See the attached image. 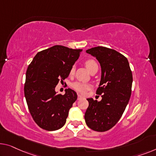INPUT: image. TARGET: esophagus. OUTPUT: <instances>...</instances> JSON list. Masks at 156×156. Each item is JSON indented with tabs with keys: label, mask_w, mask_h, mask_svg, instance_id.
I'll use <instances>...</instances> for the list:
<instances>
[{
	"label": "esophagus",
	"mask_w": 156,
	"mask_h": 156,
	"mask_svg": "<svg viewBox=\"0 0 156 156\" xmlns=\"http://www.w3.org/2000/svg\"><path fill=\"white\" fill-rule=\"evenodd\" d=\"M83 98V97L81 96L80 94H78V100H80V99H81Z\"/></svg>",
	"instance_id": "esophagus-1"
}]
</instances>
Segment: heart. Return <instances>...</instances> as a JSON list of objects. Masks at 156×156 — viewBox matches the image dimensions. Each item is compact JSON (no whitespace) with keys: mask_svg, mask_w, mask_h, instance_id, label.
Here are the masks:
<instances>
[{"mask_svg":"<svg viewBox=\"0 0 156 156\" xmlns=\"http://www.w3.org/2000/svg\"><path fill=\"white\" fill-rule=\"evenodd\" d=\"M85 66L87 68L88 70L91 71L94 67L98 66V65H97V62H95L94 59H87V61L85 62ZM74 71H75V68H74V66H72L70 69V71H69V73L72 75V74L74 73ZM71 87L75 91L80 93V94H85L86 92H87V90H89L90 89V87H91L90 85L87 84V83L78 82V81H76V82L72 83Z\"/></svg>","mask_w":156,"mask_h":156,"instance_id":"b5f03b06","label":"heart"}]
</instances>
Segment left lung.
I'll return each instance as SVG.
<instances>
[{"label": "left lung", "mask_w": 156, "mask_h": 156, "mask_svg": "<svg viewBox=\"0 0 156 156\" xmlns=\"http://www.w3.org/2000/svg\"><path fill=\"white\" fill-rule=\"evenodd\" d=\"M86 52L97 58L101 67V78L96 94L100 101L87 99L89 106L85 113V122L90 129L106 132L120 119L132 92V73L124 55L106 47L92 48Z\"/></svg>", "instance_id": "obj_1"}]
</instances>
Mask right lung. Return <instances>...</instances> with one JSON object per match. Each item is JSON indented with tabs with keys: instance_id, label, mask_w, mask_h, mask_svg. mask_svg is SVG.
Segmentation results:
<instances>
[{
	"instance_id": "right-lung-1",
	"label": "right lung",
	"mask_w": 156,
	"mask_h": 156,
	"mask_svg": "<svg viewBox=\"0 0 156 156\" xmlns=\"http://www.w3.org/2000/svg\"><path fill=\"white\" fill-rule=\"evenodd\" d=\"M80 52V49L55 45L38 52L28 66L24 95L29 112L41 128L54 131L66 122L77 94L71 89L57 94L55 88L68 78Z\"/></svg>"
}]
</instances>
